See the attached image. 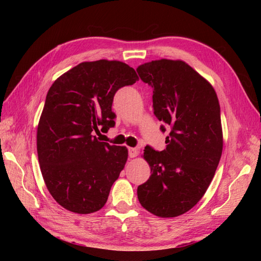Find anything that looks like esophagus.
I'll return each mask as SVG.
<instances>
[{"label": "esophagus", "instance_id": "34e87169", "mask_svg": "<svg viewBox=\"0 0 261 261\" xmlns=\"http://www.w3.org/2000/svg\"><path fill=\"white\" fill-rule=\"evenodd\" d=\"M139 154V150L137 148H129V157L130 158H135Z\"/></svg>", "mask_w": 261, "mask_h": 261}]
</instances>
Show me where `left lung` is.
Segmentation results:
<instances>
[{"instance_id":"obj_1","label":"left lung","mask_w":261,"mask_h":261,"mask_svg":"<svg viewBox=\"0 0 261 261\" xmlns=\"http://www.w3.org/2000/svg\"><path fill=\"white\" fill-rule=\"evenodd\" d=\"M137 71L152 87L154 115L170 126L166 149L145 148L151 176L138 186V198L150 213L175 218L195 206L218 168L223 149L219 99L213 86L182 60H152Z\"/></svg>"}]
</instances>
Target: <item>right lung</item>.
Returning <instances> with one entry per match:
<instances>
[{
    "instance_id": "add662e5",
    "label": "right lung",
    "mask_w": 261,
    "mask_h": 261,
    "mask_svg": "<svg viewBox=\"0 0 261 261\" xmlns=\"http://www.w3.org/2000/svg\"><path fill=\"white\" fill-rule=\"evenodd\" d=\"M139 80L118 60L81 63L54 82L37 131V151L49 193L70 212L90 214L108 201L127 159L125 147L101 142L99 127L114 126L113 97Z\"/></svg>"
}]
</instances>
